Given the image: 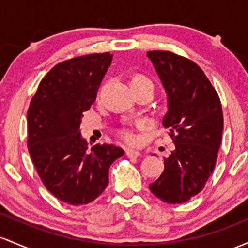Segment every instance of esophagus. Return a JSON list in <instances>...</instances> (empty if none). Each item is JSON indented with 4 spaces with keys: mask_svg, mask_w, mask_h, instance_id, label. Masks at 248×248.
I'll return each mask as SVG.
<instances>
[{
    "mask_svg": "<svg viewBox=\"0 0 248 248\" xmlns=\"http://www.w3.org/2000/svg\"><path fill=\"white\" fill-rule=\"evenodd\" d=\"M126 155L128 157H138L140 156V153L138 151H133V149H126Z\"/></svg>",
    "mask_w": 248,
    "mask_h": 248,
    "instance_id": "34e87169",
    "label": "esophagus"
}]
</instances>
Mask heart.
<instances>
[{"label":"heart","mask_w":248,"mask_h":248,"mask_svg":"<svg viewBox=\"0 0 248 248\" xmlns=\"http://www.w3.org/2000/svg\"><path fill=\"white\" fill-rule=\"evenodd\" d=\"M132 86L133 87H141V86H148L154 89V83L148 76L142 74H137L132 78ZM119 137L127 143H137L139 141L138 135L129 128H122L119 130Z\"/></svg>","instance_id":"1"}]
</instances>
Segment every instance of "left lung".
I'll return each instance as SVG.
<instances>
[{"mask_svg": "<svg viewBox=\"0 0 248 248\" xmlns=\"http://www.w3.org/2000/svg\"><path fill=\"white\" fill-rule=\"evenodd\" d=\"M147 56L167 92L168 111L162 124L175 145L149 189L164 202L184 203L203 189L216 167L224 129L221 102L192 60L164 50L148 51Z\"/></svg>", "mask_w": 248, "mask_h": 248, "instance_id": "1", "label": "left lung"}]
</instances>
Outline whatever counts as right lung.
Here are the masks:
<instances>
[{"mask_svg": "<svg viewBox=\"0 0 248 248\" xmlns=\"http://www.w3.org/2000/svg\"><path fill=\"white\" fill-rule=\"evenodd\" d=\"M111 58L110 53L88 54L60 62L41 80L27 114V145L41 181L54 197L73 206L101 194L110 165L124 153L107 143L88 152L80 133L82 113L96 99Z\"/></svg>", "mask_w": 248, "mask_h": 248, "instance_id": "add662e5", "label": "right lung"}]
</instances>
